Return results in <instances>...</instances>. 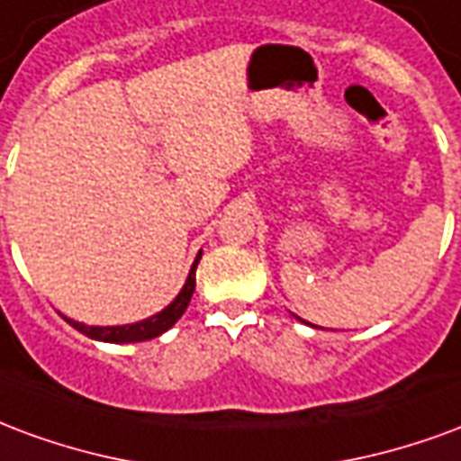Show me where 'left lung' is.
Instances as JSON below:
<instances>
[{"label": "left lung", "mask_w": 461, "mask_h": 461, "mask_svg": "<svg viewBox=\"0 0 461 461\" xmlns=\"http://www.w3.org/2000/svg\"><path fill=\"white\" fill-rule=\"evenodd\" d=\"M297 319H300V317H297ZM300 321H302V319H300Z\"/></svg>", "instance_id": "8db88e82"}]
</instances>
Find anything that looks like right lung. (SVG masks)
Listing matches in <instances>:
<instances>
[{"mask_svg":"<svg viewBox=\"0 0 461 461\" xmlns=\"http://www.w3.org/2000/svg\"><path fill=\"white\" fill-rule=\"evenodd\" d=\"M201 260V253L196 255V260L191 265L189 277L184 282L181 292L174 297L171 304L152 314V317L142 319V321H134V324H120V327H88L83 321H76V319H68L70 327L78 329L80 334L95 339V341H107V344H134V341H149V339L161 337L164 331H169L176 321L181 319V314L186 312L191 302V294H194V287H196V265Z\"/></svg>","mask_w":461,"mask_h":461,"instance_id":"1","label":"right lung"}]
</instances>
